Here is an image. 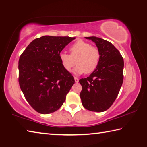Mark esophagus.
I'll return each instance as SVG.
<instances>
[{
	"label": "esophagus",
	"instance_id": "1",
	"mask_svg": "<svg viewBox=\"0 0 147 147\" xmlns=\"http://www.w3.org/2000/svg\"><path fill=\"white\" fill-rule=\"evenodd\" d=\"M74 80H75V82H78V81H79V79L77 78V77H74Z\"/></svg>",
	"mask_w": 147,
	"mask_h": 147
}]
</instances>
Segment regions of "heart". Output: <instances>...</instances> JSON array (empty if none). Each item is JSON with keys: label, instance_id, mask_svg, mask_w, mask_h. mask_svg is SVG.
<instances>
[{"label": "heart", "instance_id": "b5f03b06", "mask_svg": "<svg viewBox=\"0 0 147 147\" xmlns=\"http://www.w3.org/2000/svg\"><path fill=\"white\" fill-rule=\"evenodd\" d=\"M71 55L63 52L59 53V58L65 70L71 72L76 63L74 72L76 74H90L98 67L100 60V53L95 47L82 39L76 41L70 48Z\"/></svg>", "mask_w": 147, "mask_h": 147}]
</instances>
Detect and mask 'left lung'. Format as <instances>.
Masks as SVG:
<instances>
[{"label":"left lung","mask_w":147,"mask_h":147,"mask_svg":"<svg viewBox=\"0 0 147 147\" xmlns=\"http://www.w3.org/2000/svg\"><path fill=\"white\" fill-rule=\"evenodd\" d=\"M85 38L96 44L100 60L95 71L79 80L82 87L80 95L86 109L102 112L112 105L123 84V58L110 42L94 36Z\"/></svg>","instance_id":"left-lung-1"}]
</instances>
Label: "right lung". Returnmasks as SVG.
I'll list each match as a JSON object with an SVG mask.
<instances>
[{
  "label": "right lung",
  "mask_w": 147,
  "mask_h": 147,
  "mask_svg": "<svg viewBox=\"0 0 147 147\" xmlns=\"http://www.w3.org/2000/svg\"><path fill=\"white\" fill-rule=\"evenodd\" d=\"M75 38L45 36L30 43L19 60V82L27 102L41 114L63 105L74 79L65 70L59 54Z\"/></svg>",
  "instance_id": "add662e5"
}]
</instances>
